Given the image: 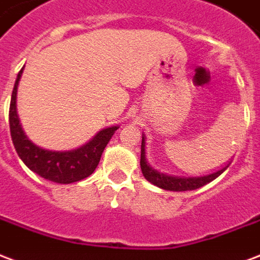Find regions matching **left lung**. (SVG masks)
Listing matches in <instances>:
<instances>
[{
    "instance_id": "8db88e82",
    "label": "left lung",
    "mask_w": 260,
    "mask_h": 260,
    "mask_svg": "<svg viewBox=\"0 0 260 260\" xmlns=\"http://www.w3.org/2000/svg\"><path fill=\"white\" fill-rule=\"evenodd\" d=\"M145 134H142V142H141V160H140V166H141L142 175L145 177L146 181L156 185L157 188L165 189V190H173V192H185V190H194L211 182L215 178H218L228 167L229 163H226L222 169L216 170L211 174L206 175H197V177H186V175H171L163 171L156 170L149 165V161L146 159L145 152Z\"/></svg>"
}]
</instances>
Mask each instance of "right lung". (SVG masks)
Wrapping results in <instances>:
<instances>
[{"label": "right lung", "instance_id": "right-lung-1", "mask_svg": "<svg viewBox=\"0 0 260 260\" xmlns=\"http://www.w3.org/2000/svg\"><path fill=\"white\" fill-rule=\"evenodd\" d=\"M21 74H23V68L17 74L15 87L12 91L11 107H9L11 137L19 157L35 174L56 183L78 182L93 174L95 167L99 166L105 146L119 128L118 124L100 130L90 141L77 149L50 151L38 146L27 137L17 115V86Z\"/></svg>", "mask_w": 260, "mask_h": 260}]
</instances>
